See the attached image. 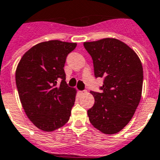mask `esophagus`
Masks as SVG:
<instances>
[{"instance_id":"obj_1","label":"esophagus","mask_w":160,"mask_h":160,"mask_svg":"<svg viewBox=\"0 0 160 160\" xmlns=\"http://www.w3.org/2000/svg\"><path fill=\"white\" fill-rule=\"evenodd\" d=\"M86 92H87V91H86V90L80 91V94H84V93H86Z\"/></svg>"}]
</instances>
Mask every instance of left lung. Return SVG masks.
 I'll return each mask as SVG.
<instances>
[{"instance_id": "1", "label": "left lung", "mask_w": 160, "mask_h": 160, "mask_svg": "<svg viewBox=\"0 0 160 160\" xmlns=\"http://www.w3.org/2000/svg\"><path fill=\"white\" fill-rule=\"evenodd\" d=\"M93 61L94 75L104 79L87 111L90 122L104 134H116L133 118L141 98L143 68L133 49L120 40L104 38L84 42Z\"/></svg>"}]
</instances>
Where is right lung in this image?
Listing matches in <instances>:
<instances>
[{
    "mask_svg": "<svg viewBox=\"0 0 160 160\" xmlns=\"http://www.w3.org/2000/svg\"><path fill=\"white\" fill-rule=\"evenodd\" d=\"M75 42L51 40L26 52L17 67L16 86L24 111L33 124L54 131L69 120L75 90L66 83L64 65Z\"/></svg>",
    "mask_w": 160,
    "mask_h": 160,
    "instance_id": "add662e5",
    "label": "right lung"
}]
</instances>
